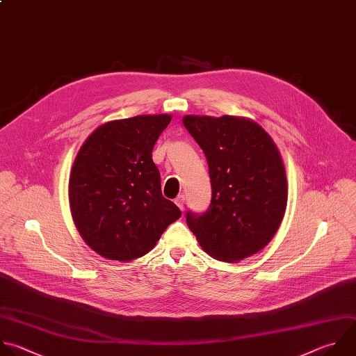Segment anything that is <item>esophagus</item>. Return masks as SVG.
<instances>
[{
	"mask_svg": "<svg viewBox=\"0 0 356 356\" xmlns=\"http://www.w3.org/2000/svg\"><path fill=\"white\" fill-rule=\"evenodd\" d=\"M175 202H176V205L183 211V208H184V195H179V197L175 200Z\"/></svg>",
	"mask_w": 356,
	"mask_h": 356,
	"instance_id": "1",
	"label": "esophagus"
}]
</instances>
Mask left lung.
<instances>
[{"mask_svg":"<svg viewBox=\"0 0 356 356\" xmlns=\"http://www.w3.org/2000/svg\"><path fill=\"white\" fill-rule=\"evenodd\" d=\"M183 124L207 156L212 186L207 212H187L190 230L215 260L238 263L259 253L277 233L288 201L274 140L246 117L187 114Z\"/></svg>","mask_w":356,"mask_h":356,"instance_id":"obj_1","label":"left lung"}]
</instances>
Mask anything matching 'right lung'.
Segmentation results:
<instances>
[{"label": "right lung", "mask_w": 356, "mask_h": 356, "mask_svg": "<svg viewBox=\"0 0 356 356\" xmlns=\"http://www.w3.org/2000/svg\"><path fill=\"white\" fill-rule=\"evenodd\" d=\"M170 114L99 126L79 148L68 183L71 216L83 242L107 260L149 253L181 211L162 195L152 149Z\"/></svg>", "instance_id": "right-lung-1"}]
</instances>
